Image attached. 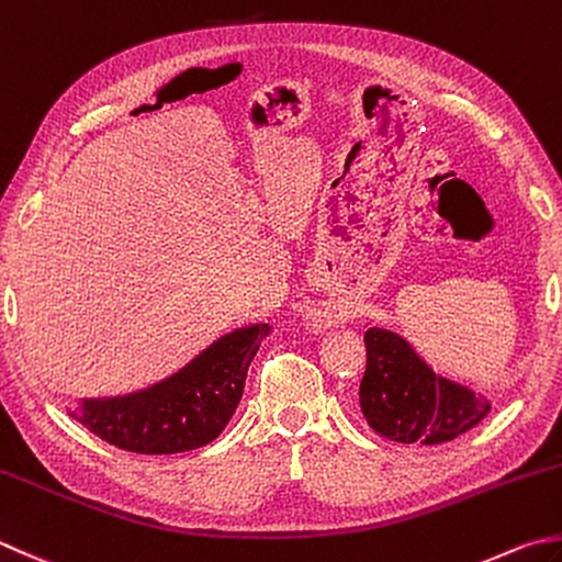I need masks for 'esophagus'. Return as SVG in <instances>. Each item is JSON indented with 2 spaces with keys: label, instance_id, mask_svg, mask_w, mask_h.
<instances>
[{
  "label": "esophagus",
  "instance_id": "esophagus-1",
  "mask_svg": "<svg viewBox=\"0 0 562 562\" xmlns=\"http://www.w3.org/2000/svg\"><path fill=\"white\" fill-rule=\"evenodd\" d=\"M348 322V312L340 310L338 304H316L306 314V324H310L314 331H324V328H334L338 324Z\"/></svg>",
  "mask_w": 562,
  "mask_h": 562
}]
</instances>
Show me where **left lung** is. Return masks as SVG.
Listing matches in <instances>:
<instances>
[{
  "mask_svg": "<svg viewBox=\"0 0 562 562\" xmlns=\"http://www.w3.org/2000/svg\"><path fill=\"white\" fill-rule=\"evenodd\" d=\"M366 348L360 409L372 431L390 441L446 443L490 414L487 397H477L468 384L438 375L404 336L368 326Z\"/></svg>",
  "mask_w": 562,
  "mask_h": 562,
  "instance_id": "obj_1",
  "label": "left lung"
}]
</instances>
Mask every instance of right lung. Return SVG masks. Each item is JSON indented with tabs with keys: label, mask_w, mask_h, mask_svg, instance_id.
<instances>
[{
	"label": "right lung",
	"mask_w": 562,
	"mask_h": 562,
	"mask_svg": "<svg viewBox=\"0 0 562 562\" xmlns=\"http://www.w3.org/2000/svg\"><path fill=\"white\" fill-rule=\"evenodd\" d=\"M270 324L236 328L184 368L146 390L82 400L72 419L102 441L143 456H170L212 443L244 397L250 360Z\"/></svg>",
	"instance_id": "right-lung-1"
}]
</instances>
